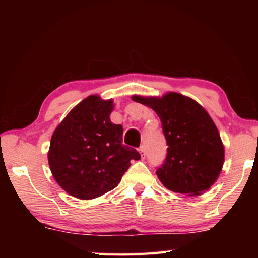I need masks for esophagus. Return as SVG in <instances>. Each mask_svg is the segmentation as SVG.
Returning a JSON list of instances; mask_svg holds the SVG:
<instances>
[{
    "label": "esophagus",
    "mask_w": 258,
    "mask_h": 258,
    "mask_svg": "<svg viewBox=\"0 0 258 258\" xmlns=\"http://www.w3.org/2000/svg\"><path fill=\"white\" fill-rule=\"evenodd\" d=\"M139 152H140V154H141V157H142V158H145V156H146V149H145V147H143V146L140 147Z\"/></svg>",
    "instance_id": "obj_1"
}]
</instances>
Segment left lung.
<instances>
[{"instance_id":"1","label":"left lung","mask_w":258,"mask_h":258,"mask_svg":"<svg viewBox=\"0 0 258 258\" xmlns=\"http://www.w3.org/2000/svg\"><path fill=\"white\" fill-rule=\"evenodd\" d=\"M132 99L154 109L161 121L168 148L156 174L164 186L189 196L208 190L223 167L224 147L207 111L195 100L174 92L163 98Z\"/></svg>"}]
</instances>
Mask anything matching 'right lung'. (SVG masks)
Wrapping results in <instances>:
<instances>
[{
	"label": "right lung",
	"mask_w": 258,
	"mask_h": 258,
	"mask_svg": "<svg viewBox=\"0 0 258 258\" xmlns=\"http://www.w3.org/2000/svg\"><path fill=\"white\" fill-rule=\"evenodd\" d=\"M112 100H83L51 138L49 165L62 189L78 199H92L118 185L141 155L123 145V127L110 121Z\"/></svg>",
	"instance_id": "add662e5"
}]
</instances>
